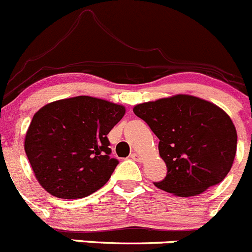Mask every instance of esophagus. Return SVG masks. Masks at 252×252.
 <instances>
[{
    "label": "esophagus",
    "instance_id": "obj_1",
    "mask_svg": "<svg viewBox=\"0 0 252 252\" xmlns=\"http://www.w3.org/2000/svg\"><path fill=\"white\" fill-rule=\"evenodd\" d=\"M131 158L133 159V160H136V161H141L142 160V157L139 156L138 153H132L131 154Z\"/></svg>",
    "mask_w": 252,
    "mask_h": 252
}]
</instances>
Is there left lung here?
<instances>
[{
	"label": "left lung",
	"mask_w": 252,
	"mask_h": 252,
	"mask_svg": "<svg viewBox=\"0 0 252 252\" xmlns=\"http://www.w3.org/2000/svg\"><path fill=\"white\" fill-rule=\"evenodd\" d=\"M133 113L159 138L168 174L154 185L180 197L202 193L230 171L236 153L235 126L216 104L189 94L137 104Z\"/></svg>",
	"instance_id": "1"
}]
</instances>
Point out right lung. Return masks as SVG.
<instances>
[{"instance_id": "obj_1", "label": "right lung", "mask_w": 252, "mask_h": 252, "mask_svg": "<svg viewBox=\"0 0 252 252\" xmlns=\"http://www.w3.org/2000/svg\"><path fill=\"white\" fill-rule=\"evenodd\" d=\"M124 105L79 95L52 101L33 116L24 149L36 180L59 198H82L103 188L119 161L110 158L108 133Z\"/></svg>"}]
</instances>
